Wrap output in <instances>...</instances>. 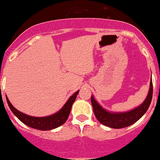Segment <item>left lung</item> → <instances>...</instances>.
<instances>
[{
  "mask_svg": "<svg viewBox=\"0 0 160 160\" xmlns=\"http://www.w3.org/2000/svg\"><path fill=\"white\" fill-rule=\"evenodd\" d=\"M152 96H153V83L152 78L149 84V93L147 95L145 100L139 106L134 109L124 112H112L107 111L101 106L93 96L91 97V102L93 107V112L96 117L100 123L106 126L114 129L125 128L132 124L135 123L138 120H140L151 103Z\"/></svg>",
  "mask_w": 160,
  "mask_h": 160,
  "instance_id": "1",
  "label": "left lung"
}]
</instances>
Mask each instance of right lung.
<instances>
[{"instance_id":"1","label":"right lung","mask_w":160,"mask_h":160,"mask_svg":"<svg viewBox=\"0 0 160 160\" xmlns=\"http://www.w3.org/2000/svg\"><path fill=\"white\" fill-rule=\"evenodd\" d=\"M78 92L79 91H77L73 95L71 96L67 101V102L63 105V107L58 112L50 115V116H43V117H36V116H31L25 114L15 108L11 103V102L9 101L7 97H6V101H7L10 109L13 112V114L26 126H29L31 128L36 129V130H40V131H50V130H53V129L62 126L66 122L68 117L70 114V112H71L72 104L75 102V99H76L77 95L78 94Z\"/></svg>"}]
</instances>
